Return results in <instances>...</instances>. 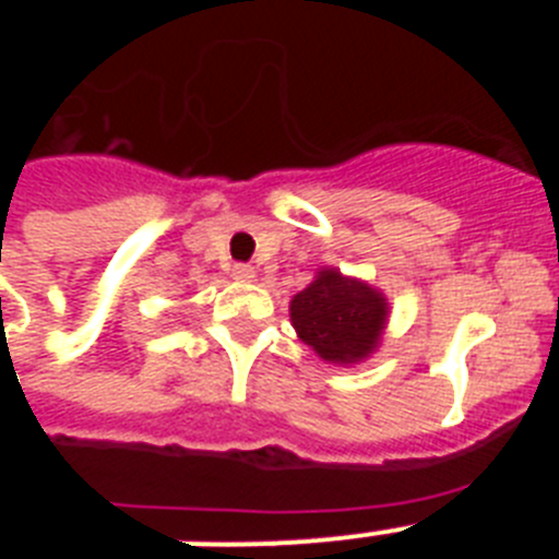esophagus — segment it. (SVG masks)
Instances as JSON below:
<instances>
[{"label": "esophagus", "instance_id": "esophagus-1", "mask_svg": "<svg viewBox=\"0 0 559 559\" xmlns=\"http://www.w3.org/2000/svg\"><path fill=\"white\" fill-rule=\"evenodd\" d=\"M231 276H235L237 283H254L257 271L251 269V265H235V269H231Z\"/></svg>", "mask_w": 559, "mask_h": 559}]
</instances>
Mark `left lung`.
I'll return each mask as SVG.
<instances>
[{
	"label": "left lung",
	"instance_id": "obj_1",
	"mask_svg": "<svg viewBox=\"0 0 559 559\" xmlns=\"http://www.w3.org/2000/svg\"><path fill=\"white\" fill-rule=\"evenodd\" d=\"M288 310L299 341L319 358L353 367L378 353L392 305L367 280L324 265L316 271L313 283L290 299Z\"/></svg>",
	"mask_w": 559,
	"mask_h": 559
}]
</instances>
